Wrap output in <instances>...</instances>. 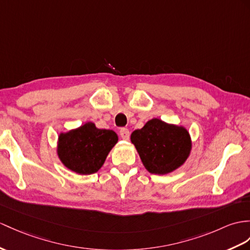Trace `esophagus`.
Segmentation results:
<instances>
[{"mask_svg":"<svg viewBox=\"0 0 250 250\" xmlns=\"http://www.w3.org/2000/svg\"><path fill=\"white\" fill-rule=\"evenodd\" d=\"M120 136H121V138L123 139V140H129V137H130V132H129V130L127 129V128H122L121 130H120Z\"/></svg>","mask_w":250,"mask_h":250,"instance_id":"34e87169","label":"esophagus"}]
</instances>
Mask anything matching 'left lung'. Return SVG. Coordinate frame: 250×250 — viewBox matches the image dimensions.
<instances>
[{
  "label": "left lung",
  "mask_w": 250,
  "mask_h": 250,
  "mask_svg": "<svg viewBox=\"0 0 250 250\" xmlns=\"http://www.w3.org/2000/svg\"><path fill=\"white\" fill-rule=\"evenodd\" d=\"M135 145L144 167L151 174L167 175L184 166L192 151V140L185 126L151 119L141 129L132 131Z\"/></svg>",
  "instance_id": "obj_1"
}]
</instances>
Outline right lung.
Returning <instances> with one entry per match:
<instances>
[{"mask_svg":"<svg viewBox=\"0 0 250 250\" xmlns=\"http://www.w3.org/2000/svg\"><path fill=\"white\" fill-rule=\"evenodd\" d=\"M119 137L110 129L97 128L92 122L58 136L56 153L63 166L79 175L96 173L118 143Z\"/></svg>","mask_w":250,"mask_h":250,"instance_id":"add662e5","label":"right lung"}]
</instances>
